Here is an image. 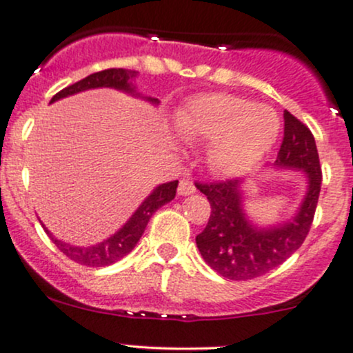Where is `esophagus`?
I'll use <instances>...</instances> for the list:
<instances>
[{
    "mask_svg": "<svg viewBox=\"0 0 353 353\" xmlns=\"http://www.w3.org/2000/svg\"><path fill=\"white\" fill-rule=\"evenodd\" d=\"M196 192V186L192 184V181L189 179H183L179 183V188H177V194L179 196H189V194H194Z\"/></svg>",
    "mask_w": 353,
    "mask_h": 353,
    "instance_id": "obj_1",
    "label": "esophagus"
}]
</instances>
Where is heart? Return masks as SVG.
Returning a JSON list of instances; mask_svg holds the SVG:
<instances>
[{
    "mask_svg": "<svg viewBox=\"0 0 353 353\" xmlns=\"http://www.w3.org/2000/svg\"><path fill=\"white\" fill-rule=\"evenodd\" d=\"M176 128L189 142L211 143L210 164L223 176L254 169L279 135L276 111L226 92L192 98L177 113Z\"/></svg>",
    "mask_w": 353,
    "mask_h": 353,
    "instance_id": "1",
    "label": "heart"
}]
</instances>
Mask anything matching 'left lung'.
<instances>
[{
	"mask_svg": "<svg viewBox=\"0 0 353 353\" xmlns=\"http://www.w3.org/2000/svg\"><path fill=\"white\" fill-rule=\"evenodd\" d=\"M272 167L301 170L306 192L294 216L281 223L259 226L245 213L243 181L198 184L211 214L196 245L214 272L232 281H247L276 269L301 247L316 211L321 189V167L316 142L306 125L284 111V139Z\"/></svg>",
	"mask_w": 353,
	"mask_h": 353,
	"instance_id": "left-lung-1",
	"label": "left lung"
}]
</instances>
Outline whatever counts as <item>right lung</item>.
Here are the masks:
<instances>
[{
	"label": "right lung",
	"mask_w": 353,
	"mask_h": 353,
	"mask_svg": "<svg viewBox=\"0 0 353 353\" xmlns=\"http://www.w3.org/2000/svg\"><path fill=\"white\" fill-rule=\"evenodd\" d=\"M139 76L137 70L130 69H106L101 72H94L91 76L84 77V79L77 81V83L70 84L62 91H59L54 98L50 99V103L59 101L62 98H68V96L77 94V92L88 91V89H98V88H111L118 89V91H123L127 94L135 96V98H142L145 101L152 103V105L157 106L159 99L150 98V96H142L140 92H137L135 86H133V79ZM177 181L172 183L159 184L150 194L147 196L142 201V205L135 210V213L128 218V221L121 226L118 232H114L113 235L108 236L103 242L96 245H89V247H77V245H70L68 242H62L57 240L49 230L43 226L47 235L50 236V240L57 245L59 250L64 255H68L70 261L77 262L81 265L88 267H105L111 265L114 262H118L120 259H123L125 255H128L130 252L135 248V245L139 243L140 236L145 232V226L148 220L152 218V214L159 210L161 206L167 205L169 201H172L176 198V189H177Z\"/></svg>",
	"instance_id": "add662e5"
}]
</instances>
